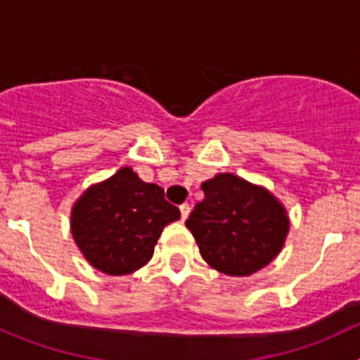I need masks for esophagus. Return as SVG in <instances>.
<instances>
[{"label": "esophagus", "instance_id": "obj_1", "mask_svg": "<svg viewBox=\"0 0 360 360\" xmlns=\"http://www.w3.org/2000/svg\"><path fill=\"white\" fill-rule=\"evenodd\" d=\"M180 214H182V219H187V216L191 214L189 203H182V205H180Z\"/></svg>", "mask_w": 360, "mask_h": 360}]
</instances>
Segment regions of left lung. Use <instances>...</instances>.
<instances>
[{
	"label": "left lung",
	"mask_w": 360,
	"mask_h": 360,
	"mask_svg": "<svg viewBox=\"0 0 360 360\" xmlns=\"http://www.w3.org/2000/svg\"><path fill=\"white\" fill-rule=\"evenodd\" d=\"M205 198L186 221L200 254L225 276H250L265 269L287 240V209L266 187L218 173L202 184Z\"/></svg>",
	"instance_id": "obj_1"
}]
</instances>
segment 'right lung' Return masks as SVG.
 I'll return each instance as SVG.
<instances>
[{"instance_id": "add662e5", "label": "right lung", "mask_w": 360, "mask_h": 360, "mask_svg": "<svg viewBox=\"0 0 360 360\" xmlns=\"http://www.w3.org/2000/svg\"><path fill=\"white\" fill-rule=\"evenodd\" d=\"M180 218L157 184L142 182L131 167L94 184L75 200L70 231L86 262L108 276L148 265L160 232Z\"/></svg>"}]
</instances>
